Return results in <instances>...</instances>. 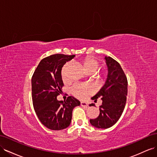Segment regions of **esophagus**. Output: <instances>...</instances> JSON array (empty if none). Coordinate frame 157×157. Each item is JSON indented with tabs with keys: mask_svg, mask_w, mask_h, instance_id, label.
Here are the masks:
<instances>
[{
	"mask_svg": "<svg viewBox=\"0 0 157 157\" xmlns=\"http://www.w3.org/2000/svg\"><path fill=\"white\" fill-rule=\"evenodd\" d=\"M80 105H81V106H83V107L87 108L88 107V104L86 102H85V101H81V102H80Z\"/></svg>",
	"mask_w": 157,
	"mask_h": 157,
	"instance_id": "1",
	"label": "esophagus"
}]
</instances>
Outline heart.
Returning a JSON list of instances; mask_svg holds the SVG:
<instances>
[{
    "instance_id": "heart-1",
    "label": "heart",
    "mask_w": 157,
    "mask_h": 157,
    "mask_svg": "<svg viewBox=\"0 0 157 157\" xmlns=\"http://www.w3.org/2000/svg\"><path fill=\"white\" fill-rule=\"evenodd\" d=\"M81 65L83 67L84 71L87 74H93L98 70L100 67V63L97 59L94 57H87L84 59L81 62ZM71 66V63H66L63 65L61 70V75L63 80H65L67 78V71ZM97 79L100 80L101 76L96 75ZM71 92L75 97L79 99H84L88 95L90 92V88L88 86L81 85V84H75L71 88Z\"/></svg>"
}]
</instances>
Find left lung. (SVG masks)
Here are the masks:
<instances>
[{"label": "left lung", "mask_w": 157, "mask_h": 157, "mask_svg": "<svg viewBox=\"0 0 157 157\" xmlns=\"http://www.w3.org/2000/svg\"><path fill=\"white\" fill-rule=\"evenodd\" d=\"M108 70V77L103 87L91 99L102 100L100 114L96 119L90 120L92 125L98 129H107L120 119L126 103L128 80L120 63L111 57L105 56ZM94 105V104H91Z\"/></svg>", "instance_id": "left-lung-1"}]
</instances>
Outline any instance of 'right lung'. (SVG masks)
I'll return each instance as SVG.
<instances>
[{"label": "right lung", "mask_w": 157, "mask_h": 157, "mask_svg": "<svg viewBox=\"0 0 157 157\" xmlns=\"http://www.w3.org/2000/svg\"><path fill=\"white\" fill-rule=\"evenodd\" d=\"M75 57L55 54L42 59L32 78L33 105L39 120L52 130L64 129L69 126L72 112L80 104L73 96L59 101L57 96L63 86L61 70L66 62Z\"/></svg>", "instance_id": "right-lung-1"}]
</instances>
